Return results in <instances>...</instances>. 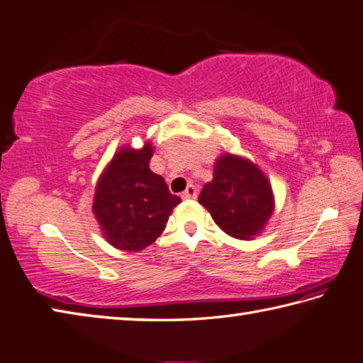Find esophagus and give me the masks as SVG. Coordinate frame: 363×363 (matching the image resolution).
Wrapping results in <instances>:
<instances>
[{
  "label": "esophagus",
  "instance_id": "1",
  "mask_svg": "<svg viewBox=\"0 0 363 363\" xmlns=\"http://www.w3.org/2000/svg\"><path fill=\"white\" fill-rule=\"evenodd\" d=\"M182 197H183V199H196V197H197L196 186H193V184H189V186L183 191Z\"/></svg>",
  "mask_w": 363,
  "mask_h": 363
}]
</instances>
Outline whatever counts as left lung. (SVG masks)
<instances>
[{
    "label": "left lung",
    "mask_w": 363,
    "mask_h": 363,
    "mask_svg": "<svg viewBox=\"0 0 363 363\" xmlns=\"http://www.w3.org/2000/svg\"><path fill=\"white\" fill-rule=\"evenodd\" d=\"M199 202L225 234L240 240L259 234L273 211L265 175L248 160L232 155L216 161L213 182L205 184Z\"/></svg>",
    "instance_id": "left-lung-1"
}]
</instances>
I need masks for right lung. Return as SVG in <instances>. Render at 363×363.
<instances>
[{
  "label": "right lung",
  "mask_w": 363,
  "mask_h": 363,
  "mask_svg": "<svg viewBox=\"0 0 363 363\" xmlns=\"http://www.w3.org/2000/svg\"><path fill=\"white\" fill-rule=\"evenodd\" d=\"M153 148H123L98 182L93 211L107 242L118 250L140 251L166 228L169 215L182 201L170 193L148 164Z\"/></svg>",
  "instance_id": "1"
}]
</instances>
